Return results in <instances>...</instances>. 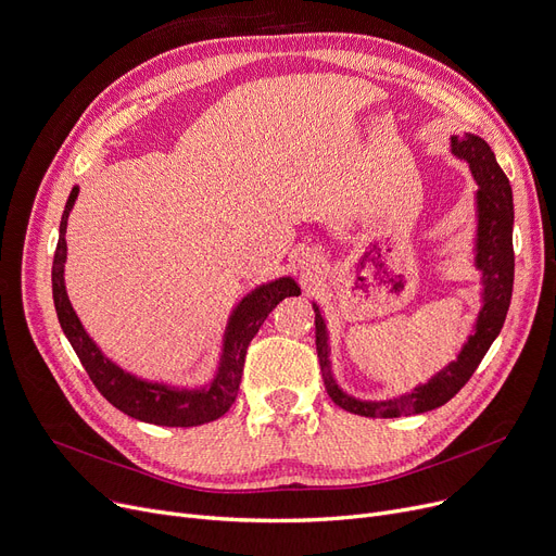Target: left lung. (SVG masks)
<instances>
[{"instance_id": "obj_1", "label": "left lung", "mask_w": 556, "mask_h": 556, "mask_svg": "<svg viewBox=\"0 0 556 556\" xmlns=\"http://www.w3.org/2000/svg\"><path fill=\"white\" fill-rule=\"evenodd\" d=\"M451 151L455 157L469 162V168L478 182L476 212H478V237H476V268L482 273V311L478 315L476 331L464 342L457 361L434 374L428 383L413 392L401 394L390 401H361L340 390L336 383L331 361H329V333L319 306L315 311V344L319 369L327 392L342 410L361 417H407L434 410V407L451 401L478 369L480 361L489 352L491 342L498 338L511 302L514 288V200L507 175L495 162L489 143L478 135H455L451 137Z\"/></svg>"}]
</instances>
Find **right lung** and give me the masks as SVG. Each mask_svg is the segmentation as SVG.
Segmentation results:
<instances>
[{
	"mask_svg": "<svg viewBox=\"0 0 556 556\" xmlns=\"http://www.w3.org/2000/svg\"><path fill=\"white\" fill-rule=\"evenodd\" d=\"M76 198H78V187L72 189L63 218H61V237H58L53 268H51V288H53L58 323H61L87 376L92 378L97 390L116 407V410H122L124 415L146 424L168 426V428H191V426H202L223 417L239 394L248 346L256 336L258 327L263 325V319L268 317V313L283 298L300 295V286L295 283V279L279 277L270 283H263L254 288L252 293L245 295L239 302V306L231 311L229 323L225 327V336H223L218 369L210 386L170 388L164 383L143 381V378L112 363L101 352L97 342L83 329L80 319L67 298L65 231H67V218Z\"/></svg>",
	"mask_w": 556,
	"mask_h": 556,
	"instance_id": "right-lung-1",
	"label": "right lung"
}]
</instances>
